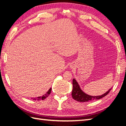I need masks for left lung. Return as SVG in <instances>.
Wrapping results in <instances>:
<instances>
[{"label":"left lung","instance_id":"8db88e82","mask_svg":"<svg viewBox=\"0 0 126 126\" xmlns=\"http://www.w3.org/2000/svg\"><path fill=\"white\" fill-rule=\"evenodd\" d=\"M73 91H72V97L76 101L80 102H85L91 101H94L96 100H99L102 97L106 96L110 92L111 88L108 90L106 93L100 96H90L84 93L80 88L79 83L77 82L76 80L74 79H73Z\"/></svg>","mask_w":126,"mask_h":126}]
</instances>
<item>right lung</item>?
<instances>
[{
	"label": "right lung",
	"instance_id": "1",
	"mask_svg": "<svg viewBox=\"0 0 126 126\" xmlns=\"http://www.w3.org/2000/svg\"><path fill=\"white\" fill-rule=\"evenodd\" d=\"M51 92V88H50L49 90L47 91V92L45 94L43 95L42 96H39V97L37 98H33V100H37V101H41V100H44V99L47 97L50 94Z\"/></svg>",
	"mask_w": 126,
	"mask_h": 126
}]
</instances>
